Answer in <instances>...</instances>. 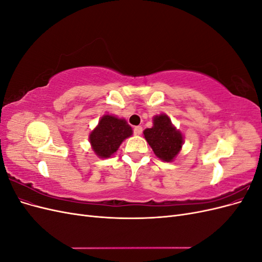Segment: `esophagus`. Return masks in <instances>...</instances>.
Segmentation results:
<instances>
[{"label":"esophagus","instance_id":"esophagus-1","mask_svg":"<svg viewBox=\"0 0 262 262\" xmlns=\"http://www.w3.org/2000/svg\"><path fill=\"white\" fill-rule=\"evenodd\" d=\"M133 131H134V134H137V136H140V134L142 133V131H143V129H142L141 125H137V126H134Z\"/></svg>","mask_w":262,"mask_h":262}]
</instances>
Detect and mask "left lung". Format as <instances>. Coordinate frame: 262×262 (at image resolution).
<instances>
[{
    "mask_svg": "<svg viewBox=\"0 0 262 262\" xmlns=\"http://www.w3.org/2000/svg\"><path fill=\"white\" fill-rule=\"evenodd\" d=\"M144 138L155 155L164 162H172L179 154L184 138L173 126L167 115H158L153 118L152 128L143 131Z\"/></svg>",
    "mask_w": 262,
    "mask_h": 262,
    "instance_id": "8db88e82",
    "label": "left lung"
}]
</instances>
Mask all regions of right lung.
Instances as JSON below:
<instances>
[{"instance_id": "right-lung-1", "label": "right lung", "mask_w": 262, "mask_h": 262, "mask_svg": "<svg viewBox=\"0 0 262 262\" xmlns=\"http://www.w3.org/2000/svg\"><path fill=\"white\" fill-rule=\"evenodd\" d=\"M132 132L124 119L113 115L102 116L98 125L90 134L92 148L100 158L110 157L126 138L132 136Z\"/></svg>"}]
</instances>
